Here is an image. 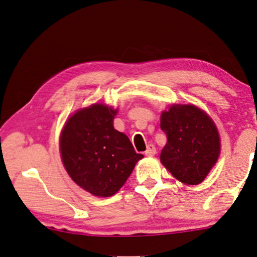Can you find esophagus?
I'll return each mask as SVG.
<instances>
[{
    "label": "esophagus",
    "instance_id": "esophagus-1",
    "mask_svg": "<svg viewBox=\"0 0 257 257\" xmlns=\"http://www.w3.org/2000/svg\"><path fill=\"white\" fill-rule=\"evenodd\" d=\"M156 154V148L155 146L153 145H149L148 147H147V150L145 152V155L146 156H154Z\"/></svg>",
    "mask_w": 257,
    "mask_h": 257
}]
</instances>
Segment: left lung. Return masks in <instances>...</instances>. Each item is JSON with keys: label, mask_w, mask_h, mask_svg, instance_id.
<instances>
[{"label": "left lung", "mask_w": 257, "mask_h": 257, "mask_svg": "<svg viewBox=\"0 0 257 257\" xmlns=\"http://www.w3.org/2000/svg\"><path fill=\"white\" fill-rule=\"evenodd\" d=\"M160 126L167 135L160 156L163 166L181 182H202L220 155V136L211 118L195 105H172L161 114Z\"/></svg>", "instance_id": "1"}]
</instances>
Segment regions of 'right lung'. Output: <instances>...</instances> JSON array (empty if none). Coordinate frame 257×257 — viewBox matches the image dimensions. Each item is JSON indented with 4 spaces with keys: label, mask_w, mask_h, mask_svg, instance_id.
I'll return each mask as SVG.
<instances>
[{
    "label": "right lung",
    "mask_w": 257,
    "mask_h": 257,
    "mask_svg": "<svg viewBox=\"0 0 257 257\" xmlns=\"http://www.w3.org/2000/svg\"><path fill=\"white\" fill-rule=\"evenodd\" d=\"M115 115L108 105L93 104L69 117L61 134V155L68 174L95 196L117 193L143 157L128 136L114 128Z\"/></svg>",
    "instance_id": "right-lung-1"
}]
</instances>
